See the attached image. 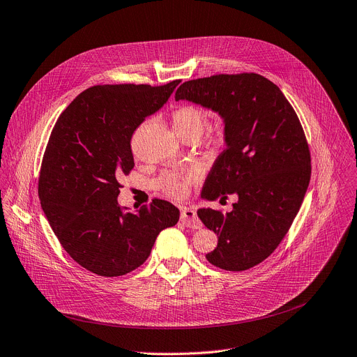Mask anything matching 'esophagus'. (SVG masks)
I'll return each instance as SVG.
<instances>
[{
	"mask_svg": "<svg viewBox=\"0 0 357 357\" xmlns=\"http://www.w3.org/2000/svg\"><path fill=\"white\" fill-rule=\"evenodd\" d=\"M181 222L183 225H185L190 229H202V222L200 218L197 217V213L193 208H188V207H183L181 208Z\"/></svg>",
	"mask_w": 357,
	"mask_h": 357,
	"instance_id": "1",
	"label": "esophagus"
}]
</instances>
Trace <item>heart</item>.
Returning <instances> with one entry per match:
<instances>
[{"instance_id":"obj_1","label":"heart","mask_w":357,"mask_h":357,"mask_svg":"<svg viewBox=\"0 0 357 357\" xmlns=\"http://www.w3.org/2000/svg\"><path fill=\"white\" fill-rule=\"evenodd\" d=\"M172 121L176 132L181 137L183 140L199 139V137L203 135V132L206 131L210 123L208 116L204 109L193 104L178 107L172 114ZM222 142H223L222 135L215 137L214 140L215 144H220ZM202 174L203 173L200 167L191 166L180 172H169L166 174H162L161 178L157 181V185L166 195L176 199H181L187 196L190 185L195 181L200 180Z\"/></svg>"}]
</instances>
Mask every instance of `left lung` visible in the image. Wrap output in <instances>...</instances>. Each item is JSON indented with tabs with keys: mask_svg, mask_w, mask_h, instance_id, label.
<instances>
[{
	"mask_svg": "<svg viewBox=\"0 0 357 357\" xmlns=\"http://www.w3.org/2000/svg\"><path fill=\"white\" fill-rule=\"evenodd\" d=\"M176 100L225 119L227 147L208 173L203 197L238 200L230 213L200 208L197 215L218 236L206 259L223 270H248L276 250L303 203L312 174L303 127L280 89L256 73L185 81Z\"/></svg>",
	"mask_w": 357,
	"mask_h": 357,
	"instance_id": "left-lung-1",
	"label": "left lung"
}]
</instances>
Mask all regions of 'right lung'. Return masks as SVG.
Listing matches in <instances>:
<instances>
[{"label":"right lung","mask_w":357,"mask_h":357,"mask_svg":"<svg viewBox=\"0 0 357 357\" xmlns=\"http://www.w3.org/2000/svg\"><path fill=\"white\" fill-rule=\"evenodd\" d=\"M180 79L164 86L104 84L78 94L54 126L38 177V196L51 229L74 261L102 278L140 267L158 233L180 211L153 199L123 213L119 178L134 167L131 137L169 100Z\"/></svg>","instance_id":"right-lung-1"}]
</instances>
